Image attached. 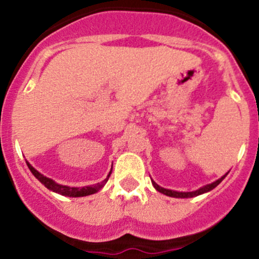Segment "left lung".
Here are the masks:
<instances>
[{"mask_svg":"<svg viewBox=\"0 0 259 259\" xmlns=\"http://www.w3.org/2000/svg\"><path fill=\"white\" fill-rule=\"evenodd\" d=\"M227 174H228V173H227ZM227 174H226V176L222 177V178H219L218 180H215V182H213V183H211V184H207V185H204V187L199 188V189H198V190H194V192H176V190L165 189V188L159 187V185L156 184L155 182H153V180H151V183H153L154 188H155V189L158 190V192L163 193V194L168 195V197H173V198H193V197H197V195L203 194V193L210 192L211 189H214V188H215L217 185H218L219 183L222 182V180H223L224 178H226Z\"/></svg>","mask_w":259,"mask_h":259,"instance_id":"obj_1","label":"left lung"}]
</instances>
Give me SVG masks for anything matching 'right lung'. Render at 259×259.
I'll return each mask as SVG.
<instances>
[{
  "instance_id": "add662e5",
  "label": "right lung",
  "mask_w": 259,
  "mask_h": 259,
  "mask_svg": "<svg viewBox=\"0 0 259 259\" xmlns=\"http://www.w3.org/2000/svg\"><path fill=\"white\" fill-rule=\"evenodd\" d=\"M27 163V166L28 169L31 170V173L33 174V176L36 177L38 180H40L41 183H42L44 185H45L46 188L50 190H52V192L55 193H59V194L61 195H65V197H85V195H90V194H94V193L99 192V190L101 189V188L104 187V185L106 184V182H108L109 177H110L111 171L109 173L108 178L104 179L101 183H98V184L95 185H90V187H83V188H76V187H67V185H61V184H57L56 182H54L52 179L48 178V177L42 176V174L40 173V171L36 170L35 168H33L32 165H31L28 161H26Z\"/></svg>"
}]
</instances>
